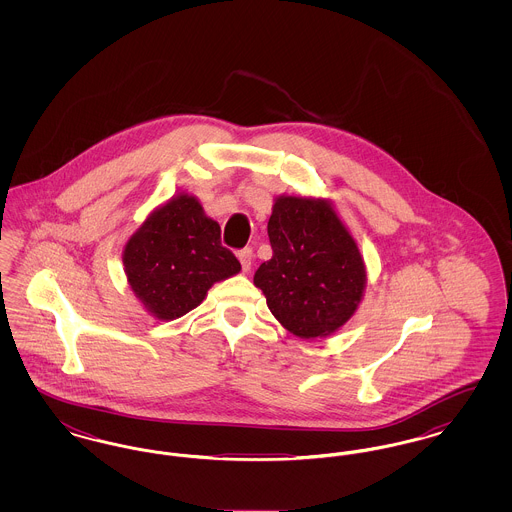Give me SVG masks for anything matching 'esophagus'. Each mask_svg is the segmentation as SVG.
<instances>
[{"instance_id":"obj_1","label":"esophagus","mask_w":512,"mask_h":512,"mask_svg":"<svg viewBox=\"0 0 512 512\" xmlns=\"http://www.w3.org/2000/svg\"><path fill=\"white\" fill-rule=\"evenodd\" d=\"M238 259H240V263H242V270L249 272L251 267H253V251H251L249 247H245V249H242V251L238 253Z\"/></svg>"}]
</instances>
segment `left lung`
Returning a JSON list of instances; mask_svg holds the SVG:
<instances>
[{
    "label": "left lung",
    "mask_w": 512,
    "mask_h": 512,
    "mask_svg": "<svg viewBox=\"0 0 512 512\" xmlns=\"http://www.w3.org/2000/svg\"><path fill=\"white\" fill-rule=\"evenodd\" d=\"M272 259L253 284L301 340L326 338L355 315L366 288L359 245L328 199L280 195L268 219Z\"/></svg>",
    "instance_id": "obj_1"
}]
</instances>
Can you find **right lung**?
Segmentation results:
<instances>
[{
	"instance_id": "right-lung-1",
	"label": "right lung",
	"mask_w": 512,
	"mask_h": 512,
	"mask_svg": "<svg viewBox=\"0 0 512 512\" xmlns=\"http://www.w3.org/2000/svg\"><path fill=\"white\" fill-rule=\"evenodd\" d=\"M128 284L159 320L184 317L209 288L242 270L234 253L220 244V226L190 194L157 207L130 236L122 251Z\"/></svg>"
}]
</instances>
